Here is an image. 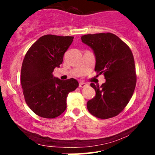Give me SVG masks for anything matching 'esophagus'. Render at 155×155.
I'll return each instance as SVG.
<instances>
[{
	"label": "esophagus",
	"instance_id": "1",
	"mask_svg": "<svg viewBox=\"0 0 155 155\" xmlns=\"http://www.w3.org/2000/svg\"><path fill=\"white\" fill-rule=\"evenodd\" d=\"M87 85H88L87 84L84 82V81H80L79 82V87H81V88L85 87H87Z\"/></svg>",
	"mask_w": 155,
	"mask_h": 155
}]
</instances>
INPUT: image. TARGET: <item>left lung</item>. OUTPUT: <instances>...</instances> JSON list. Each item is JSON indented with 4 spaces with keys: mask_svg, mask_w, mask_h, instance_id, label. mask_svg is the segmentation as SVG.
<instances>
[{
    "mask_svg": "<svg viewBox=\"0 0 155 155\" xmlns=\"http://www.w3.org/2000/svg\"><path fill=\"white\" fill-rule=\"evenodd\" d=\"M81 41L93 50L96 71L104 74L106 82L101 87L91 83L95 96L87 104L88 111L97 118L118 115L127 106L136 84L135 62L130 49L111 33L84 35Z\"/></svg>",
    "mask_w": 155,
    "mask_h": 155,
    "instance_id": "8db88e82",
    "label": "left lung"
}]
</instances>
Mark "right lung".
I'll use <instances>...</instances> for the list:
<instances>
[{
  "label": "right lung",
  "mask_w": 155,
  "mask_h": 155,
  "mask_svg": "<svg viewBox=\"0 0 155 155\" xmlns=\"http://www.w3.org/2000/svg\"><path fill=\"white\" fill-rule=\"evenodd\" d=\"M73 39V36L43 35L25 56L20 76L23 95L29 108L39 117L52 119L60 116L66 109L68 93L79 87L73 78L63 81L52 74L63 63Z\"/></svg>",
  "instance_id": "1"
}]
</instances>
